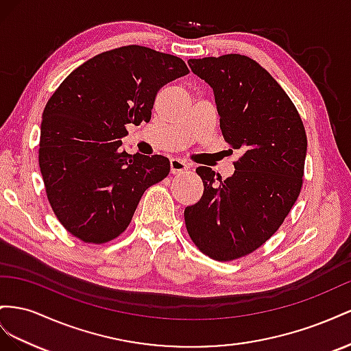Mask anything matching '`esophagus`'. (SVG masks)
I'll use <instances>...</instances> for the list:
<instances>
[{"mask_svg": "<svg viewBox=\"0 0 351 351\" xmlns=\"http://www.w3.org/2000/svg\"><path fill=\"white\" fill-rule=\"evenodd\" d=\"M189 169V165L181 158H172L170 160V170H172L173 175H181Z\"/></svg>", "mask_w": 351, "mask_h": 351, "instance_id": "esophagus-1", "label": "esophagus"}]
</instances>
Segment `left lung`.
<instances>
[{
	"label": "left lung",
	"mask_w": 351,
	"mask_h": 351,
	"mask_svg": "<svg viewBox=\"0 0 351 351\" xmlns=\"http://www.w3.org/2000/svg\"><path fill=\"white\" fill-rule=\"evenodd\" d=\"M213 88L225 141L241 157L226 179L197 167L204 185L185 208V225L203 254L229 262L253 253L282 225L302 191L307 136L291 98L253 58H189Z\"/></svg>",
	"instance_id": "left-lung-1"
}]
</instances>
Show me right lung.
<instances>
[{
	"instance_id": "obj_1",
	"label": "right lung",
	"mask_w": 351,
	"mask_h": 351,
	"mask_svg": "<svg viewBox=\"0 0 351 351\" xmlns=\"http://www.w3.org/2000/svg\"><path fill=\"white\" fill-rule=\"evenodd\" d=\"M188 73L182 58L126 45L89 58L49 97L39 167L53 212L73 237L88 244L117 238L145 189L169 175V158L119 147L126 125L149 122L160 88Z\"/></svg>"
}]
</instances>
